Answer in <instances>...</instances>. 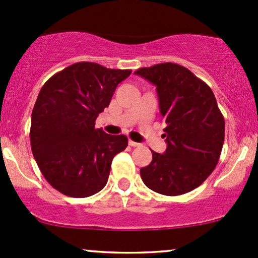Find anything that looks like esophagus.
<instances>
[{"mask_svg":"<svg viewBox=\"0 0 258 258\" xmlns=\"http://www.w3.org/2000/svg\"><path fill=\"white\" fill-rule=\"evenodd\" d=\"M129 145L132 147H137V146H140L141 144H139V143H137V141H134V140H129Z\"/></svg>","mask_w":258,"mask_h":258,"instance_id":"1","label":"esophagus"}]
</instances>
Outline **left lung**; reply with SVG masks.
<instances>
[{"label":"left lung","mask_w":258,"mask_h":258,"mask_svg":"<svg viewBox=\"0 0 258 258\" xmlns=\"http://www.w3.org/2000/svg\"><path fill=\"white\" fill-rule=\"evenodd\" d=\"M156 85L166 120L163 155L152 152L140 175L149 189L167 196L200 186L213 172L224 143V118L206 83L176 63H158L135 72Z\"/></svg>","instance_id":"left-lung-1"}]
</instances>
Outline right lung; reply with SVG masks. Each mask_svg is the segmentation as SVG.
Masks as SVG:
<instances>
[{
	"label": "right lung",
	"mask_w": 258,
	"mask_h": 258,
	"mask_svg": "<svg viewBox=\"0 0 258 258\" xmlns=\"http://www.w3.org/2000/svg\"><path fill=\"white\" fill-rule=\"evenodd\" d=\"M130 73L78 62L43 84L31 114V151L48 184L63 195L88 198L102 190L112 160L128 146L125 135L106 134L95 120Z\"/></svg>",
	"instance_id": "right-lung-1"
}]
</instances>
